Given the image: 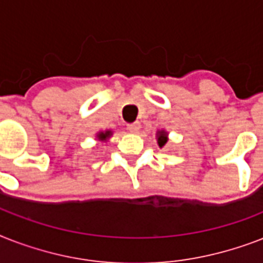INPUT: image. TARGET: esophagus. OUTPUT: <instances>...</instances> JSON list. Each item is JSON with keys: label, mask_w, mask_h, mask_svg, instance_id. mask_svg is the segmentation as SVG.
Listing matches in <instances>:
<instances>
[{"label": "esophagus", "mask_w": 263, "mask_h": 263, "mask_svg": "<svg viewBox=\"0 0 263 263\" xmlns=\"http://www.w3.org/2000/svg\"><path fill=\"white\" fill-rule=\"evenodd\" d=\"M127 129L129 132H134V134H136V132H138L140 129V123H139V121H135V123L128 124Z\"/></svg>", "instance_id": "obj_1"}]
</instances>
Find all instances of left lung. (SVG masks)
Here are the masks:
<instances>
[{"mask_svg": "<svg viewBox=\"0 0 263 263\" xmlns=\"http://www.w3.org/2000/svg\"><path fill=\"white\" fill-rule=\"evenodd\" d=\"M165 143H166V134L164 131L158 132V144H160V147H162Z\"/></svg>", "mask_w": 263, "mask_h": 263, "instance_id": "1", "label": "left lung"}]
</instances>
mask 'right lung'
<instances>
[{
    "label": "right lung",
    "mask_w": 263,
    "mask_h": 263,
    "mask_svg": "<svg viewBox=\"0 0 263 263\" xmlns=\"http://www.w3.org/2000/svg\"><path fill=\"white\" fill-rule=\"evenodd\" d=\"M111 135V132L110 131H106V132H99L98 134V138L99 140H106L109 136Z\"/></svg>",
    "instance_id": "1"
}]
</instances>
